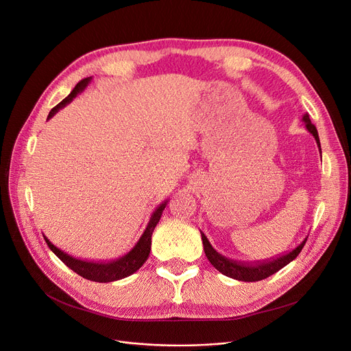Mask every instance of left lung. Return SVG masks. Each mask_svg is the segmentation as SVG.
<instances>
[{"mask_svg": "<svg viewBox=\"0 0 351 351\" xmlns=\"http://www.w3.org/2000/svg\"><path fill=\"white\" fill-rule=\"evenodd\" d=\"M302 121L304 122V126L307 131L313 136H315L316 143L319 146V151H320V156H322V146H320V139H319L316 126L311 123L308 114H304ZM200 234H202V242H204L205 254L208 257V261L212 263V266L215 269H217L222 274L228 276V278H232L234 280H241V282H259V280L269 278V276L274 274L276 271H279L286 265H289L290 262L296 259L307 241V237H306L298 247H294L291 252H289L286 254L276 257V259H271L269 262H257L254 265H252V263L249 265V263H241V262L228 259V257H225L223 254H220L219 252H216L213 249V246L210 245V242L208 241V237L204 232H200Z\"/></svg>", "mask_w": 351, "mask_h": 351, "instance_id": "1", "label": "left lung"}]
</instances>
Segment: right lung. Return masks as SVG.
I'll return each mask as SVG.
<instances>
[{
	"mask_svg": "<svg viewBox=\"0 0 351 351\" xmlns=\"http://www.w3.org/2000/svg\"><path fill=\"white\" fill-rule=\"evenodd\" d=\"M90 81H92V77H88V78L82 80L81 82H78L77 86L72 89V92L65 99H62L57 106L51 109V112L48 114V119H51L55 114L58 112L60 109L66 106L73 98H75L78 94H81V92L88 86V84ZM166 204H168V199L163 200L162 204L154 210V213L151 215L149 222H147L136 245L125 256H122V257H119V259L112 261V262H88V261L77 259V257H73V256L68 254L66 252L61 250L60 247L52 245L49 242V239H47V236H44V239H45L47 245L49 246V249L58 256V259H61L69 269H72L73 271L82 276L84 279H88L90 282H98V283H109V282L121 280L123 278H128V276L134 274L136 270H139L141 266L146 262L147 257H149L151 245H152V233H154L155 226L159 222L163 209L166 208Z\"/></svg>",
	"mask_w": 351,
	"mask_h": 351,
	"instance_id": "add662e5",
	"label": "right lung"
}]
</instances>
